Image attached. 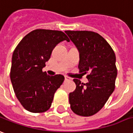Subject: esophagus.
I'll return each instance as SVG.
<instances>
[{"mask_svg": "<svg viewBox=\"0 0 133 133\" xmlns=\"http://www.w3.org/2000/svg\"><path fill=\"white\" fill-rule=\"evenodd\" d=\"M71 79H72V78H70L69 76H65V81H70Z\"/></svg>", "mask_w": 133, "mask_h": 133, "instance_id": "34e87169", "label": "esophagus"}]
</instances>
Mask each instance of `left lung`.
Listing matches in <instances>:
<instances>
[{"label": "left lung", "instance_id": "left-lung-1", "mask_svg": "<svg viewBox=\"0 0 133 133\" xmlns=\"http://www.w3.org/2000/svg\"><path fill=\"white\" fill-rule=\"evenodd\" d=\"M65 33L78 50L80 72L89 74L88 83L74 79L76 87L69 94L70 108L79 116H92L104 106L115 89V53L97 32L66 30Z\"/></svg>", "mask_w": 133, "mask_h": 133}]
</instances>
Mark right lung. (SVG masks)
<instances>
[{
  "label": "right lung",
  "instance_id": "obj_1",
  "mask_svg": "<svg viewBox=\"0 0 133 133\" xmlns=\"http://www.w3.org/2000/svg\"><path fill=\"white\" fill-rule=\"evenodd\" d=\"M63 41L69 39L62 31L37 29L26 35L14 51L11 82L17 99L28 111H46L64 82L61 74L50 76L42 71L54 48Z\"/></svg>",
  "mask_w": 133,
  "mask_h": 133
}]
</instances>
